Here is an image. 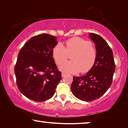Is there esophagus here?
Masks as SVG:
<instances>
[{"label": "esophagus", "mask_w": 128, "mask_h": 128, "mask_svg": "<svg viewBox=\"0 0 128 128\" xmlns=\"http://www.w3.org/2000/svg\"><path fill=\"white\" fill-rule=\"evenodd\" d=\"M65 76H66V73H64V72H62V77H64Z\"/></svg>", "instance_id": "1"}]
</instances>
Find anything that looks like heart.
<instances>
[{
    "label": "heart",
    "mask_w": 128,
    "mask_h": 128,
    "mask_svg": "<svg viewBox=\"0 0 128 128\" xmlns=\"http://www.w3.org/2000/svg\"><path fill=\"white\" fill-rule=\"evenodd\" d=\"M89 40L80 37H73L66 40V47L58 43L53 47L52 54L56 64L60 65L67 59L68 53H73L70 59L60 66V70L65 73L88 72L94 66L97 57L96 50L92 46Z\"/></svg>",
    "instance_id": "1"
}]
</instances>
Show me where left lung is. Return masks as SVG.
<instances>
[{"instance_id": "1", "label": "left lung", "mask_w": 128, "mask_h": 128, "mask_svg": "<svg viewBox=\"0 0 128 128\" xmlns=\"http://www.w3.org/2000/svg\"><path fill=\"white\" fill-rule=\"evenodd\" d=\"M95 45L96 60L91 70L81 77H73L71 85L73 94L80 100H94L102 96L111 86L115 71L113 52L100 36L90 33Z\"/></svg>"}]
</instances>
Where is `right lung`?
I'll return each instance as SVG.
<instances>
[{
  "label": "right lung",
  "mask_w": 128,
  "mask_h": 128,
  "mask_svg": "<svg viewBox=\"0 0 128 128\" xmlns=\"http://www.w3.org/2000/svg\"><path fill=\"white\" fill-rule=\"evenodd\" d=\"M56 37L47 34L34 36L19 52L14 73L20 92L36 102L48 100L62 79L52 57Z\"/></svg>",
  "instance_id": "add662e5"
}]
</instances>
